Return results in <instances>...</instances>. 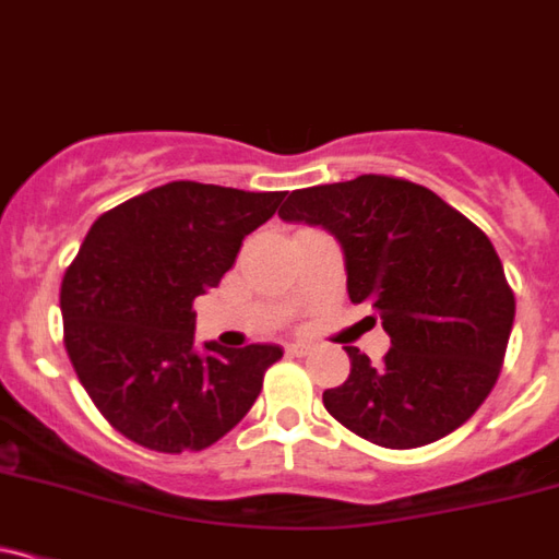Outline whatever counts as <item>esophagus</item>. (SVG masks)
Listing matches in <instances>:
<instances>
[{
    "label": "esophagus",
    "mask_w": 559,
    "mask_h": 559,
    "mask_svg": "<svg viewBox=\"0 0 559 559\" xmlns=\"http://www.w3.org/2000/svg\"><path fill=\"white\" fill-rule=\"evenodd\" d=\"M286 354L289 356H308L310 354V345L308 343H289L286 345Z\"/></svg>",
    "instance_id": "esophagus-1"
}]
</instances>
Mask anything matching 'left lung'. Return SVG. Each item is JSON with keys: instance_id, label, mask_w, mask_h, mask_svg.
<instances>
[{"instance_id": "8db88e82", "label": "left lung", "mask_w": 559, "mask_h": 559, "mask_svg": "<svg viewBox=\"0 0 559 559\" xmlns=\"http://www.w3.org/2000/svg\"><path fill=\"white\" fill-rule=\"evenodd\" d=\"M278 216L334 235L350 302L372 305L391 337L383 364L345 348L350 374L324 391L329 415L391 450L431 444L472 418L514 324L490 238L437 192L374 174L295 190Z\"/></svg>"}]
</instances>
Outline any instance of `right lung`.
Segmentation results:
<instances>
[{"label":"right lung","mask_w":559,"mask_h":559,"mask_svg":"<svg viewBox=\"0 0 559 559\" xmlns=\"http://www.w3.org/2000/svg\"><path fill=\"white\" fill-rule=\"evenodd\" d=\"M286 192L171 181L93 222L61 284L63 343L82 388L122 437L157 452L205 450L262 391L281 345H195V297Z\"/></svg>","instance_id":"right-lung-1"}]
</instances>
